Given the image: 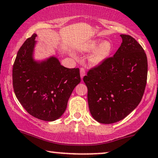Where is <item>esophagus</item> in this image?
Listing matches in <instances>:
<instances>
[{"mask_svg":"<svg viewBox=\"0 0 158 158\" xmlns=\"http://www.w3.org/2000/svg\"><path fill=\"white\" fill-rule=\"evenodd\" d=\"M80 73H81V78L83 79V77L85 76V69H84L83 67H81V68L80 69Z\"/></svg>","mask_w":158,"mask_h":158,"instance_id":"1","label":"esophagus"}]
</instances>
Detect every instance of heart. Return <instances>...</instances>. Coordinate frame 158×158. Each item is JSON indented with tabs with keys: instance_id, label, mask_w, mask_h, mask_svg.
Here are the masks:
<instances>
[{
	"instance_id": "obj_1",
	"label": "heart",
	"mask_w": 158,
	"mask_h": 158,
	"mask_svg": "<svg viewBox=\"0 0 158 158\" xmlns=\"http://www.w3.org/2000/svg\"><path fill=\"white\" fill-rule=\"evenodd\" d=\"M100 40H94L88 43L81 48V50L83 52H91L97 48L99 45ZM112 44L109 41H103L101 44L98 46V48L94 51L93 54H91L90 57V62L91 64L96 65L102 63L104 59H106L110 53L112 52Z\"/></svg>"
}]
</instances>
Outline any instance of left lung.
Masks as SVG:
<instances>
[{"label":"left lung","mask_w":158,"mask_h":158,"mask_svg":"<svg viewBox=\"0 0 158 158\" xmlns=\"http://www.w3.org/2000/svg\"><path fill=\"white\" fill-rule=\"evenodd\" d=\"M121 46L83 77L91 115L101 123L121 120L140 103L147 79V58L133 37L120 35Z\"/></svg>","instance_id":"8db88e82"}]
</instances>
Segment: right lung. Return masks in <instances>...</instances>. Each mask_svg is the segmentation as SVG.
I'll use <instances>...</instances> for the list:
<instances>
[{
  "mask_svg": "<svg viewBox=\"0 0 158 158\" xmlns=\"http://www.w3.org/2000/svg\"><path fill=\"white\" fill-rule=\"evenodd\" d=\"M36 34L18 51L12 69L14 93L32 116L53 121L62 115L75 87L81 82L79 68L61 65L56 57L37 62L32 58Z\"/></svg>",
  "mask_w": 158,
  "mask_h": 158,
  "instance_id": "1",
  "label": "right lung"
}]
</instances>
